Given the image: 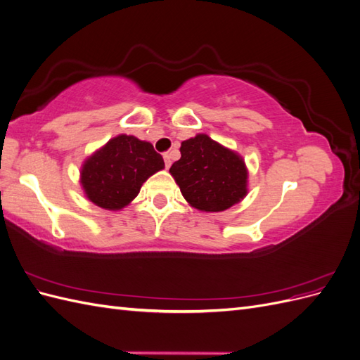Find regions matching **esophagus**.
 I'll return each mask as SVG.
<instances>
[{
    "instance_id": "esophagus-1",
    "label": "esophagus",
    "mask_w": 360,
    "mask_h": 360,
    "mask_svg": "<svg viewBox=\"0 0 360 360\" xmlns=\"http://www.w3.org/2000/svg\"><path fill=\"white\" fill-rule=\"evenodd\" d=\"M163 160H165V167L169 168L171 167V158L169 153H163Z\"/></svg>"
}]
</instances>
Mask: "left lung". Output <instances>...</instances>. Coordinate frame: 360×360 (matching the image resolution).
<instances>
[{
    "instance_id": "1",
    "label": "left lung",
    "mask_w": 360,
    "mask_h": 360,
    "mask_svg": "<svg viewBox=\"0 0 360 360\" xmlns=\"http://www.w3.org/2000/svg\"><path fill=\"white\" fill-rule=\"evenodd\" d=\"M169 172L184 200L202 212H224L246 197L243 159L207 135L186 139Z\"/></svg>"
}]
</instances>
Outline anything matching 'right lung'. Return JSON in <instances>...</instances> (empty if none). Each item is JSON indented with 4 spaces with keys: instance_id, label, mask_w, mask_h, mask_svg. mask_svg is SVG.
<instances>
[{
    "instance_id": "right-lung-1",
    "label": "right lung",
    "mask_w": 360,
    "mask_h": 360,
    "mask_svg": "<svg viewBox=\"0 0 360 360\" xmlns=\"http://www.w3.org/2000/svg\"><path fill=\"white\" fill-rule=\"evenodd\" d=\"M163 167L162 156L150 143L132 135H118L85 160L81 183L91 202L106 210H120Z\"/></svg>"
}]
</instances>
